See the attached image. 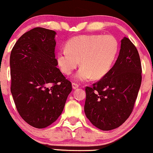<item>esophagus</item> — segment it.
I'll use <instances>...</instances> for the list:
<instances>
[{
  "label": "esophagus",
  "instance_id": "34e87169",
  "mask_svg": "<svg viewBox=\"0 0 153 153\" xmlns=\"http://www.w3.org/2000/svg\"><path fill=\"white\" fill-rule=\"evenodd\" d=\"M72 88H73L74 90H76V88H79V85L77 84V83H75V82L72 83Z\"/></svg>",
  "mask_w": 153,
  "mask_h": 153
}]
</instances>
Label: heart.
<instances>
[{"mask_svg":"<svg viewBox=\"0 0 153 153\" xmlns=\"http://www.w3.org/2000/svg\"><path fill=\"white\" fill-rule=\"evenodd\" d=\"M119 43L110 35L91 34L73 37L66 43L65 49L56 53V62L59 70L69 75L76 68L78 81L100 79L111 71L117 57Z\"/></svg>","mask_w":153,"mask_h":153,"instance_id":"1","label":"heart"}]
</instances>
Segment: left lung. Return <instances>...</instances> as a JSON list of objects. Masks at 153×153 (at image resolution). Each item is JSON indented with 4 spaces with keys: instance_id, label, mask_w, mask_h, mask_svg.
Segmentation results:
<instances>
[{
    "instance_id": "left-lung-1",
    "label": "left lung",
    "mask_w": 153,
    "mask_h": 153,
    "mask_svg": "<svg viewBox=\"0 0 153 153\" xmlns=\"http://www.w3.org/2000/svg\"><path fill=\"white\" fill-rule=\"evenodd\" d=\"M141 83V65L135 46L121 40L119 56L109 72L92 87H86L85 113L102 130H111L128 119Z\"/></svg>"
}]
</instances>
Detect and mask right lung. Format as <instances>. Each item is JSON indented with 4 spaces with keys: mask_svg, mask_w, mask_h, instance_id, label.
Returning a JSON list of instances; mask_svg holds the SVG:
<instances>
[{
    "mask_svg": "<svg viewBox=\"0 0 153 153\" xmlns=\"http://www.w3.org/2000/svg\"><path fill=\"white\" fill-rule=\"evenodd\" d=\"M53 30L34 28L23 34L10 54L11 93L23 120L45 128L58 119L72 91L56 68Z\"/></svg>",
    "mask_w": 153,
    "mask_h": 153,
    "instance_id": "1",
    "label": "right lung"
}]
</instances>
